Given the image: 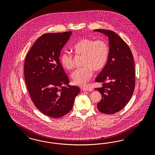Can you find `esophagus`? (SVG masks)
Wrapping results in <instances>:
<instances>
[{
    "mask_svg": "<svg viewBox=\"0 0 155 155\" xmlns=\"http://www.w3.org/2000/svg\"><path fill=\"white\" fill-rule=\"evenodd\" d=\"M82 90L83 91H91L93 89H90V88H89V87H84L83 89H82Z\"/></svg>",
    "mask_w": 155,
    "mask_h": 155,
    "instance_id": "esophagus-1",
    "label": "esophagus"
}]
</instances>
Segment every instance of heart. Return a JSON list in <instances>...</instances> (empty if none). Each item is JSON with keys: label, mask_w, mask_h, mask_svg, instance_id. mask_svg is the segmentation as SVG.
Instances as JSON below:
<instances>
[{"label": "heart", "mask_w": 155, "mask_h": 155, "mask_svg": "<svg viewBox=\"0 0 155 155\" xmlns=\"http://www.w3.org/2000/svg\"><path fill=\"white\" fill-rule=\"evenodd\" d=\"M76 55L84 56V67L74 71L71 78L74 84L79 86L86 84L95 71L102 70L105 66L109 56V47L103 40H95L93 38H84L75 43L72 47ZM60 61L66 70H71L74 66L73 55L68 52L61 53Z\"/></svg>", "instance_id": "heart-1"}]
</instances>
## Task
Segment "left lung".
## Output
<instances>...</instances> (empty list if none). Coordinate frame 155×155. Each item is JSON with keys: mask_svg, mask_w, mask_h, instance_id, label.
<instances>
[{"mask_svg": "<svg viewBox=\"0 0 155 155\" xmlns=\"http://www.w3.org/2000/svg\"><path fill=\"white\" fill-rule=\"evenodd\" d=\"M94 32L108 37V60L95 81L102 86L95 88L102 94L97 107L101 113L113 114L119 112L129 102L135 85V71L131 49L124 40L114 32L102 29Z\"/></svg>", "mask_w": 155, "mask_h": 155, "instance_id": "left-lung-1", "label": "left lung"}]
</instances>
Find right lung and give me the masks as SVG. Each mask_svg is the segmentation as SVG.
I'll use <instances>...</instances> for the list:
<instances>
[{"label": "right lung", "mask_w": 155, "mask_h": 155, "mask_svg": "<svg viewBox=\"0 0 155 155\" xmlns=\"http://www.w3.org/2000/svg\"><path fill=\"white\" fill-rule=\"evenodd\" d=\"M72 32L45 33L31 48L24 63V77L35 106L53 118L69 113L80 89L68 84L69 80L61 65V49Z\"/></svg>", "instance_id": "add662e5"}]
</instances>
